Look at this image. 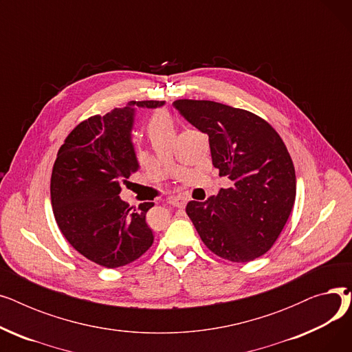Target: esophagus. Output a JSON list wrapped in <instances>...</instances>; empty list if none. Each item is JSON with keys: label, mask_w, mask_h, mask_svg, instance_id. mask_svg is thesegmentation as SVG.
I'll return each instance as SVG.
<instances>
[{"label": "esophagus", "mask_w": 352, "mask_h": 352, "mask_svg": "<svg viewBox=\"0 0 352 352\" xmlns=\"http://www.w3.org/2000/svg\"><path fill=\"white\" fill-rule=\"evenodd\" d=\"M166 204H170L173 207L182 208V207H186V199L181 198V197H174V198H170L168 201H166Z\"/></svg>", "instance_id": "34e87169"}]
</instances>
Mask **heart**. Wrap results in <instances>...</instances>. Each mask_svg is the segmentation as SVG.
I'll return each instance as SVG.
<instances>
[{"label": "heart", "mask_w": 352, "mask_h": 352, "mask_svg": "<svg viewBox=\"0 0 352 352\" xmlns=\"http://www.w3.org/2000/svg\"><path fill=\"white\" fill-rule=\"evenodd\" d=\"M146 131L153 133H174V120L166 109H157L146 121Z\"/></svg>", "instance_id": "obj_1"}]
</instances>
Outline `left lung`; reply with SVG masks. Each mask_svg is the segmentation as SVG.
<instances>
[{
	"mask_svg": "<svg viewBox=\"0 0 352 352\" xmlns=\"http://www.w3.org/2000/svg\"><path fill=\"white\" fill-rule=\"evenodd\" d=\"M164 101H129L105 116L80 122L60 146L51 174V204L67 241L89 261L107 268L133 263L154 243L145 214L120 198V182L140 165L131 141L135 108Z\"/></svg>",
	"mask_w": 352,
	"mask_h": 352,
	"instance_id": "8db88e82",
	"label": "left lung"
}]
</instances>
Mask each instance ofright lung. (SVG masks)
I'll return each instance as SVG.
<instances>
[{
	"mask_svg": "<svg viewBox=\"0 0 352 352\" xmlns=\"http://www.w3.org/2000/svg\"><path fill=\"white\" fill-rule=\"evenodd\" d=\"M179 114L208 135L212 165L232 181L187 214L202 243L232 263L264 255L280 236L295 202V170L278 133L250 111L206 100H177Z\"/></svg>",
	"mask_w": 352,
	"mask_h": 352,
	"instance_id": "right-lung-1",
	"label": "right lung"
}]
</instances>
